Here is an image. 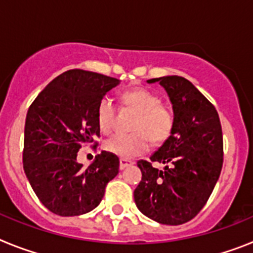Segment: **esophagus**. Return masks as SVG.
<instances>
[{
  "label": "esophagus",
  "instance_id": "obj_1",
  "mask_svg": "<svg viewBox=\"0 0 253 253\" xmlns=\"http://www.w3.org/2000/svg\"><path fill=\"white\" fill-rule=\"evenodd\" d=\"M131 165H133V162H131V161L125 160V158H120V169H126V167L131 166Z\"/></svg>",
  "mask_w": 253,
  "mask_h": 253
}]
</instances>
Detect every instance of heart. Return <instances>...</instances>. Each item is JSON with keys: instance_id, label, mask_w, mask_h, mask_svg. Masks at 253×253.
Wrapping results in <instances>:
<instances>
[{"instance_id": "obj_1", "label": "heart", "mask_w": 253, "mask_h": 253, "mask_svg": "<svg viewBox=\"0 0 253 253\" xmlns=\"http://www.w3.org/2000/svg\"><path fill=\"white\" fill-rule=\"evenodd\" d=\"M125 109L137 111L131 123L134 131L116 134L105 142L107 152L122 158H133L148 151L151 139L153 143L166 142L171 137L175 126V116L169 107L162 105L160 96L146 88H134L122 95ZM96 122L104 134H110L115 129L116 105L104 96L96 107Z\"/></svg>"}]
</instances>
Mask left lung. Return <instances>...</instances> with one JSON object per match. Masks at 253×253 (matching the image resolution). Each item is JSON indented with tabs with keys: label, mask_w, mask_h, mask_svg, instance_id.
Here are the masks:
<instances>
[{
	"label": "left lung",
	"mask_w": 253,
	"mask_h": 253,
	"mask_svg": "<svg viewBox=\"0 0 253 253\" xmlns=\"http://www.w3.org/2000/svg\"><path fill=\"white\" fill-rule=\"evenodd\" d=\"M169 96L175 114L171 137L149 160H139L142 181L134 190L138 209L161 224L178 225L195 218L213 193L223 166L222 125L215 107L189 80L152 78ZM166 164L158 170L151 163Z\"/></svg>",
	"instance_id": "8db88e82"
}]
</instances>
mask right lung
I'll return each mask as SVG.
<instances>
[{
    "mask_svg": "<svg viewBox=\"0 0 253 253\" xmlns=\"http://www.w3.org/2000/svg\"><path fill=\"white\" fill-rule=\"evenodd\" d=\"M119 80L100 73L69 69L54 78L28 110L24 138V171L42 204L60 216L95 209L109 181L119 173V158L101 152L86 169L77 152L97 147L96 107Z\"/></svg>",
    "mask_w": 253,
    "mask_h": 253,
    "instance_id": "right-lung-1",
    "label": "right lung"
}]
</instances>
